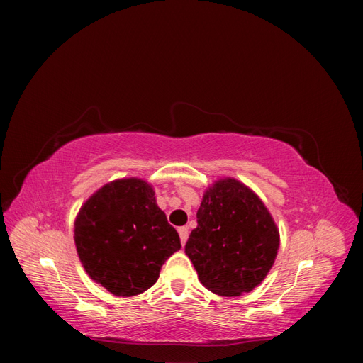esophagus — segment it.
I'll return each mask as SVG.
<instances>
[{
    "mask_svg": "<svg viewBox=\"0 0 363 363\" xmlns=\"http://www.w3.org/2000/svg\"><path fill=\"white\" fill-rule=\"evenodd\" d=\"M179 235H180V240H182V244L184 245L186 244V240H188V236H189V228L188 227H180L179 228Z\"/></svg>",
    "mask_w": 363,
    "mask_h": 363,
    "instance_id": "1",
    "label": "esophagus"
}]
</instances>
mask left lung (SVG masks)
Returning <instances> with one entry per match:
<instances>
[{
	"mask_svg": "<svg viewBox=\"0 0 363 363\" xmlns=\"http://www.w3.org/2000/svg\"><path fill=\"white\" fill-rule=\"evenodd\" d=\"M184 252L208 291L238 296L255 289L276 260L280 235L259 196L235 179L204 192Z\"/></svg>",
	"mask_w": 363,
	"mask_h": 363,
	"instance_id": "obj_1",
	"label": "left lung"
}]
</instances>
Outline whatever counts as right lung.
<instances>
[{
  "label": "right lung",
  "mask_w": 363,
  "mask_h": 363,
  "mask_svg": "<svg viewBox=\"0 0 363 363\" xmlns=\"http://www.w3.org/2000/svg\"><path fill=\"white\" fill-rule=\"evenodd\" d=\"M74 239L89 277L118 296L151 288L164 260L182 248L155 191L139 179L98 189L77 215Z\"/></svg>",
  "instance_id": "right-lung-1"
}]
</instances>
